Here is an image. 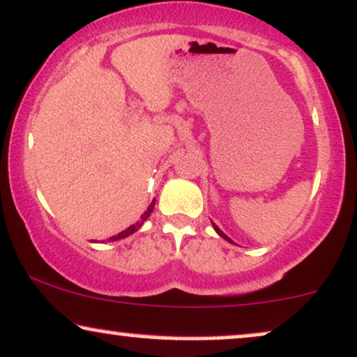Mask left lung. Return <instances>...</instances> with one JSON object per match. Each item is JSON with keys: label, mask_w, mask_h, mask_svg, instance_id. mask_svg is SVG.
<instances>
[{"label": "left lung", "mask_w": 357, "mask_h": 357, "mask_svg": "<svg viewBox=\"0 0 357 357\" xmlns=\"http://www.w3.org/2000/svg\"><path fill=\"white\" fill-rule=\"evenodd\" d=\"M211 225H213V227H214V231H216V233H218V234H220V236H221V238H222V239H226V241H229V243H233V241H231V239H229V238H227V236H226V234H225V233H222V231H221V229H220V227H218V226H216V225H214V222H213V221H211Z\"/></svg>", "instance_id": "8db88e82"}]
</instances>
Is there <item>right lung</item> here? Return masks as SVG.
Listing matches in <instances>:
<instances>
[{
	"mask_svg": "<svg viewBox=\"0 0 357 357\" xmlns=\"http://www.w3.org/2000/svg\"><path fill=\"white\" fill-rule=\"evenodd\" d=\"M154 204H156V199H153V201H151V204L148 206V209H146L144 214H143V216H141V220H139V221L135 222V225H131L130 227H126V229L121 231V233H119V234H116V236H111V238H109V241H118V239L128 238V236H131L132 233H136V231L139 229L141 226H143V222H144L146 220H148L149 216H151V213H153V209H154Z\"/></svg>",
	"mask_w": 357,
	"mask_h": 357,
	"instance_id": "1",
	"label": "right lung"
}]
</instances>
